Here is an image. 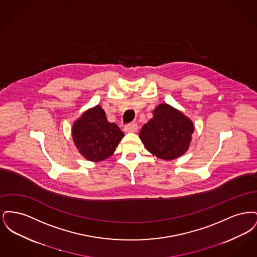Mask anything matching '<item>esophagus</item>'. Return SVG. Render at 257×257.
<instances>
[{"instance_id":"34e87169","label":"esophagus","mask_w":257,"mask_h":257,"mask_svg":"<svg viewBox=\"0 0 257 257\" xmlns=\"http://www.w3.org/2000/svg\"><path fill=\"white\" fill-rule=\"evenodd\" d=\"M137 130H138V125L136 123L128 124L124 127V131L127 133H134V132H137Z\"/></svg>"}]
</instances>
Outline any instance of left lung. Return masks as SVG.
Returning a JSON list of instances; mask_svg holds the SVG:
<instances>
[{
	"mask_svg": "<svg viewBox=\"0 0 257 257\" xmlns=\"http://www.w3.org/2000/svg\"><path fill=\"white\" fill-rule=\"evenodd\" d=\"M195 127L180 110L168 104H160L153 117L143 126L140 139L147 150L160 159H176L190 147Z\"/></svg>",
	"mask_w": 257,
	"mask_h": 257,
	"instance_id": "obj_1",
	"label": "left lung"
}]
</instances>
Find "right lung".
Wrapping results in <instances>:
<instances>
[{"instance_id":"1","label":"right lung","mask_w":257,"mask_h":257,"mask_svg":"<svg viewBox=\"0 0 257 257\" xmlns=\"http://www.w3.org/2000/svg\"><path fill=\"white\" fill-rule=\"evenodd\" d=\"M72 137L77 149L86 160L100 162L113 154L124 133L115 123L107 120L105 111L97 105L74 122Z\"/></svg>"}]
</instances>
